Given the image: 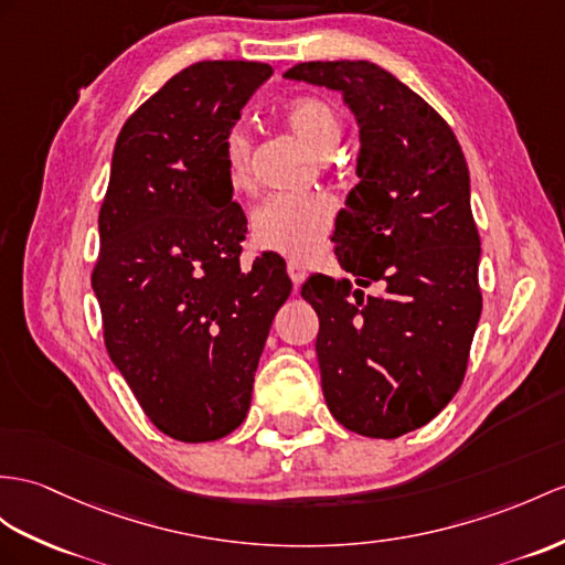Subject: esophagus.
<instances>
[{
	"mask_svg": "<svg viewBox=\"0 0 565 565\" xmlns=\"http://www.w3.org/2000/svg\"><path fill=\"white\" fill-rule=\"evenodd\" d=\"M287 273H290L295 287H299L301 282H305V278H307V268L301 266V264H297V260H287Z\"/></svg>",
	"mask_w": 565,
	"mask_h": 565,
	"instance_id": "34e87169",
	"label": "esophagus"
}]
</instances>
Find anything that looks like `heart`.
Returning <instances> with one entry per match:
<instances>
[{
  "label": "heart",
  "instance_id": "obj_1",
  "mask_svg": "<svg viewBox=\"0 0 565 565\" xmlns=\"http://www.w3.org/2000/svg\"><path fill=\"white\" fill-rule=\"evenodd\" d=\"M285 124L309 148L328 153L340 141L342 119L338 107L307 95L285 107ZM223 162L230 184L246 189L252 184V141L244 127H232L223 136ZM338 213V201L326 191L307 194H273L252 215L254 242L260 249L278 252L295 260H309L321 252Z\"/></svg>",
  "mask_w": 565,
  "mask_h": 565
}]
</instances>
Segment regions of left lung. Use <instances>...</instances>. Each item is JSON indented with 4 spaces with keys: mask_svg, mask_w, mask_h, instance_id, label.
Listing matches in <instances>:
<instances>
[{
    "mask_svg": "<svg viewBox=\"0 0 565 565\" xmlns=\"http://www.w3.org/2000/svg\"><path fill=\"white\" fill-rule=\"evenodd\" d=\"M340 90L360 127L356 184L335 217V256L354 275H311L321 386L345 429L397 438L458 393L481 313L479 232L456 134L386 68L305 62L282 74ZM380 292L366 296L363 287Z\"/></svg>",
    "mask_w": 565,
    "mask_h": 565,
    "instance_id": "obj_1",
    "label": "left lung"
}]
</instances>
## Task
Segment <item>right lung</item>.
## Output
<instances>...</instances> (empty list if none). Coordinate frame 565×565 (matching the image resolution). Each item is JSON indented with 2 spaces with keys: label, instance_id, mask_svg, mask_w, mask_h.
<instances>
[{
  "label": "right lung",
  "instance_id": "1",
  "mask_svg": "<svg viewBox=\"0 0 565 565\" xmlns=\"http://www.w3.org/2000/svg\"><path fill=\"white\" fill-rule=\"evenodd\" d=\"M270 74L260 62L191 64L115 143L90 278L105 348L146 417L184 444L244 422L275 311L292 292L280 256L239 266L246 215L220 150Z\"/></svg>",
  "mask_w": 565,
  "mask_h": 565
}]
</instances>
